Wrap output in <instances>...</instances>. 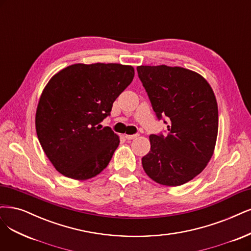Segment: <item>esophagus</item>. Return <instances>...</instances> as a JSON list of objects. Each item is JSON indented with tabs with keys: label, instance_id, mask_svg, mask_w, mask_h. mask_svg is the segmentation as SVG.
<instances>
[{
	"label": "esophagus",
	"instance_id": "obj_1",
	"mask_svg": "<svg viewBox=\"0 0 251 251\" xmlns=\"http://www.w3.org/2000/svg\"><path fill=\"white\" fill-rule=\"evenodd\" d=\"M138 136H139L138 134H133V135H126L125 137L126 138L127 140H132V139H135V138H137Z\"/></svg>",
	"mask_w": 251,
	"mask_h": 251
}]
</instances>
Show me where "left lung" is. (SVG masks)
<instances>
[{"instance_id": "8db88e82", "label": "left lung", "mask_w": 251, "mask_h": 251, "mask_svg": "<svg viewBox=\"0 0 251 251\" xmlns=\"http://www.w3.org/2000/svg\"><path fill=\"white\" fill-rule=\"evenodd\" d=\"M137 72L155 116L168 127L167 135L150 136L143 169L161 185H183L212 158L218 133L214 92L201 75L183 67L141 65Z\"/></svg>"}]
</instances>
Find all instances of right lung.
Listing matches in <instances>:
<instances>
[{
    "instance_id": "obj_1",
    "label": "right lung",
    "mask_w": 251,
    "mask_h": 251,
    "mask_svg": "<svg viewBox=\"0 0 251 251\" xmlns=\"http://www.w3.org/2000/svg\"><path fill=\"white\" fill-rule=\"evenodd\" d=\"M135 72L116 63L74 64L56 74L36 111V133L43 151L63 176L87 179L105 169L119 144L111 127L100 125Z\"/></svg>"
}]
</instances>
